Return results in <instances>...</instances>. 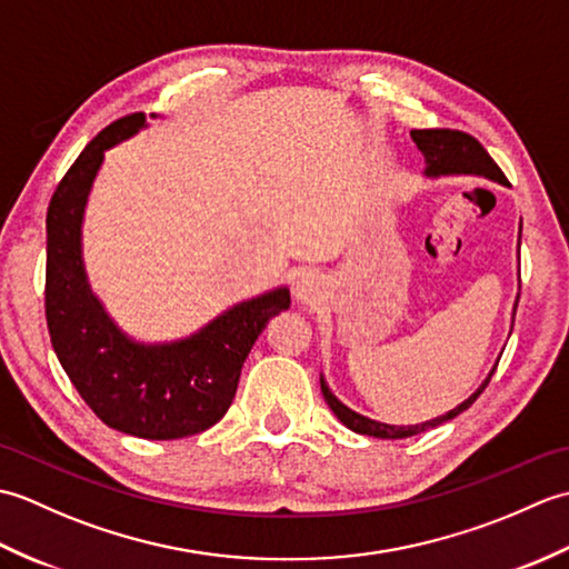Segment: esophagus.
I'll list each match as a JSON object with an SVG mask.
<instances>
[{
  "label": "esophagus",
  "mask_w": 569,
  "mask_h": 569,
  "mask_svg": "<svg viewBox=\"0 0 569 569\" xmlns=\"http://www.w3.org/2000/svg\"><path fill=\"white\" fill-rule=\"evenodd\" d=\"M296 298L303 303H316L320 298V278L316 273H303L296 283Z\"/></svg>",
  "instance_id": "1"
}]
</instances>
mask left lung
Wrapping results in <instances>:
<instances>
[{
    "label": "left lung",
    "mask_w": 569,
    "mask_h": 569,
    "mask_svg": "<svg viewBox=\"0 0 569 569\" xmlns=\"http://www.w3.org/2000/svg\"><path fill=\"white\" fill-rule=\"evenodd\" d=\"M410 137H413L416 147L422 151V156H426V176H467V173H475V176H485L489 180H497V183L506 186L509 180H506V176L501 173V168L493 163L491 156L485 151V147L475 139L465 134V131H457V129H413L410 131ZM523 229V224H521ZM518 244H521V239H518ZM518 306V300H516ZM493 371L487 377V381L479 386V389L471 393L465 403H459L457 408H452L450 413L445 416H438L432 420H426V422H418V426H386V422H379V420H371V418H365L355 413L352 408H347L342 401H337V398L332 396L330 386L325 383V379L320 377V389H322V396L325 401H328V406L332 408V413L340 418V422H345V426L349 430L355 432H361V435H371V438H383V440H401V438H410V435H418V432H426L430 428H438L442 426V422L457 418L459 413H465V410L477 401V398L481 396V391L487 389Z\"/></svg>",
    "instance_id": "8db88e82"
}]
</instances>
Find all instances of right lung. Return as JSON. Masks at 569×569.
Masks as SVG:
<instances>
[{
  "label": "right lung",
  "instance_id": "obj_1",
  "mask_svg": "<svg viewBox=\"0 0 569 569\" xmlns=\"http://www.w3.org/2000/svg\"><path fill=\"white\" fill-rule=\"evenodd\" d=\"M147 127L143 112L94 137L60 180L46 214V322L56 357L104 426L143 440H178L212 428L266 322L291 308L288 288L224 310L186 340L141 345L117 328L82 266V214L104 151Z\"/></svg>",
  "mask_w": 569,
  "mask_h": 569
}]
</instances>
